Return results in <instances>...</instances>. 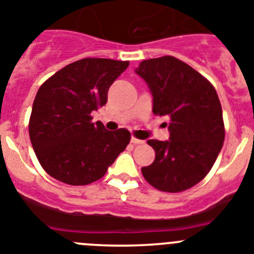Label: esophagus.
Segmentation results:
<instances>
[{
    "instance_id": "1",
    "label": "esophagus",
    "mask_w": 254,
    "mask_h": 254,
    "mask_svg": "<svg viewBox=\"0 0 254 254\" xmlns=\"http://www.w3.org/2000/svg\"><path fill=\"white\" fill-rule=\"evenodd\" d=\"M130 140H131L132 144H135V145H136V144H144V140L135 138V136H131V139H130Z\"/></svg>"
}]
</instances>
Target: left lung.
Instances as JSON below:
<instances>
[{
	"instance_id": "obj_1",
	"label": "left lung",
	"mask_w": 254,
	"mask_h": 254,
	"mask_svg": "<svg viewBox=\"0 0 254 254\" xmlns=\"http://www.w3.org/2000/svg\"><path fill=\"white\" fill-rule=\"evenodd\" d=\"M135 73L149 87L153 114L170 119V140L147 141L155 158L141 173L157 190L181 192L209 173L223 147L218 93L197 70L175 57L143 61Z\"/></svg>"
}]
</instances>
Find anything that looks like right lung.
<instances>
[{"instance_id": "right-lung-1", "label": "right lung", "mask_w": 254, "mask_h": 254, "mask_svg": "<svg viewBox=\"0 0 254 254\" xmlns=\"http://www.w3.org/2000/svg\"><path fill=\"white\" fill-rule=\"evenodd\" d=\"M129 62L84 58L65 65L40 86L29 122V134L45 172L64 184L97 181L127 148V129L106 130L92 123L107 92Z\"/></svg>"}]
</instances>
